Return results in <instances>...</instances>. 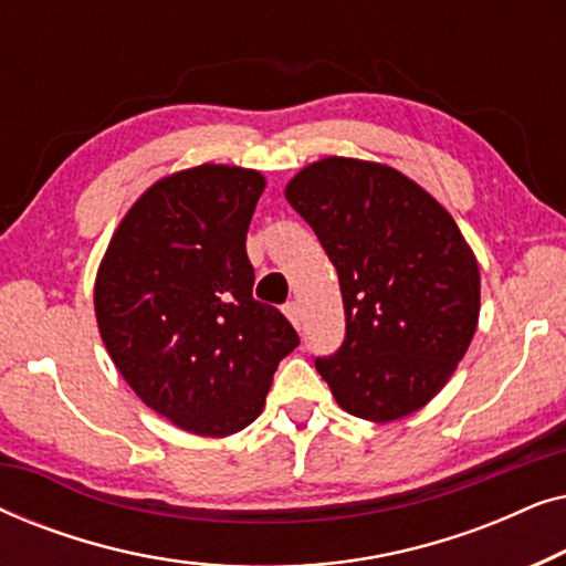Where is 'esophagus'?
I'll return each mask as SVG.
<instances>
[{"mask_svg":"<svg viewBox=\"0 0 566 566\" xmlns=\"http://www.w3.org/2000/svg\"><path fill=\"white\" fill-rule=\"evenodd\" d=\"M283 312H285V316H289V319H291L293 327L301 329V306H298V301H291V304H285Z\"/></svg>","mask_w":566,"mask_h":566,"instance_id":"34e87169","label":"esophagus"}]
</instances>
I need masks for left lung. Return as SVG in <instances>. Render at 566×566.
I'll list each match as a JSON object with an SVG mask.
<instances>
[{
  "label": "left lung",
  "mask_w": 566,
  "mask_h": 566,
  "mask_svg": "<svg viewBox=\"0 0 566 566\" xmlns=\"http://www.w3.org/2000/svg\"><path fill=\"white\" fill-rule=\"evenodd\" d=\"M337 270L345 343L316 370L347 415L391 422L453 376L479 322V262L453 216L378 161L324 157L285 185Z\"/></svg>",
  "instance_id": "obj_1"
}]
</instances>
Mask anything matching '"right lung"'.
Here are the masks:
<instances>
[{
    "mask_svg": "<svg viewBox=\"0 0 566 566\" xmlns=\"http://www.w3.org/2000/svg\"><path fill=\"white\" fill-rule=\"evenodd\" d=\"M258 169L198 165L161 177L128 208L95 277L99 337L154 412L203 438L258 420L296 329L252 298L247 229Z\"/></svg>",
    "mask_w": 566,
    "mask_h": 566,
    "instance_id": "1",
    "label": "right lung"
}]
</instances>
